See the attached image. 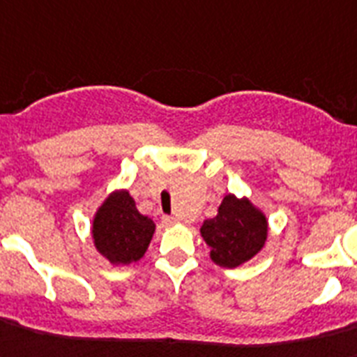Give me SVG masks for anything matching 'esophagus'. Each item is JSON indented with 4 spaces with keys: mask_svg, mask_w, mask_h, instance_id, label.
<instances>
[{
    "mask_svg": "<svg viewBox=\"0 0 357 357\" xmlns=\"http://www.w3.org/2000/svg\"><path fill=\"white\" fill-rule=\"evenodd\" d=\"M162 222H164L166 226H173L176 225V219L175 217H162Z\"/></svg>",
    "mask_w": 357,
    "mask_h": 357,
    "instance_id": "obj_1",
    "label": "esophagus"
}]
</instances>
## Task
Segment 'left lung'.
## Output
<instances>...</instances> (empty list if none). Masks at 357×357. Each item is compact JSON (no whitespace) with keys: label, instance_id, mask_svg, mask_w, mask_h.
Listing matches in <instances>:
<instances>
[{"label":"left lung","instance_id":"left-lung-1","mask_svg":"<svg viewBox=\"0 0 357 357\" xmlns=\"http://www.w3.org/2000/svg\"><path fill=\"white\" fill-rule=\"evenodd\" d=\"M200 235L210 246V259L222 268H237L248 263L264 248L268 219L264 211L248 197L225 195L213 219H206Z\"/></svg>","mask_w":357,"mask_h":357}]
</instances>
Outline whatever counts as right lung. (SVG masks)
Instances as JSON below:
<instances>
[{"mask_svg":"<svg viewBox=\"0 0 357 357\" xmlns=\"http://www.w3.org/2000/svg\"><path fill=\"white\" fill-rule=\"evenodd\" d=\"M155 222L137 210L128 190H114L98 206L91 225L96 252L113 266H128L144 257L149 248Z\"/></svg>","mask_w":357,"mask_h":357,"instance_id":"obj_1","label":"right lung"}]
</instances>
